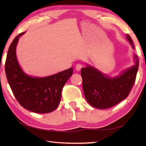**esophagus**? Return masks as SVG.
Segmentation results:
<instances>
[{"label": "esophagus", "mask_w": 146, "mask_h": 146, "mask_svg": "<svg viewBox=\"0 0 146 146\" xmlns=\"http://www.w3.org/2000/svg\"><path fill=\"white\" fill-rule=\"evenodd\" d=\"M83 66L80 64H77L76 65V70L77 71H80V70L82 68Z\"/></svg>", "instance_id": "34e87169"}]
</instances>
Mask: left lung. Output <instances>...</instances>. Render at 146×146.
<instances>
[{"label":"left lung","mask_w":146,"mask_h":146,"mask_svg":"<svg viewBox=\"0 0 146 146\" xmlns=\"http://www.w3.org/2000/svg\"><path fill=\"white\" fill-rule=\"evenodd\" d=\"M127 38L134 49L132 40ZM135 65L125 70L118 76L110 78L92 66L82 68V88L84 96L92 106L106 109L126 98L135 83L139 66L138 57L135 54Z\"/></svg>","instance_id":"left-lung-1"}]
</instances>
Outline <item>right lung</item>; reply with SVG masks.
Masks as SVG:
<instances>
[{
	"mask_svg": "<svg viewBox=\"0 0 146 146\" xmlns=\"http://www.w3.org/2000/svg\"><path fill=\"white\" fill-rule=\"evenodd\" d=\"M19 34L10 45L5 62V72L16 99L24 108L33 112L46 113L55 110L61 100L64 86L72 75L73 68L44 78H34L22 70L16 56Z\"/></svg>",
	"mask_w": 146,
	"mask_h": 146,
	"instance_id": "right-lung-1",
	"label": "right lung"
}]
</instances>
